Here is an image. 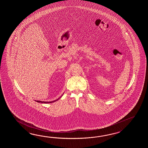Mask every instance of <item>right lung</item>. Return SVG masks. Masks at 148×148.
Returning <instances> with one entry per match:
<instances>
[{
  "instance_id": "1",
  "label": "right lung",
  "mask_w": 148,
  "mask_h": 148,
  "mask_svg": "<svg viewBox=\"0 0 148 148\" xmlns=\"http://www.w3.org/2000/svg\"><path fill=\"white\" fill-rule=\"evenodd\" d=\"M63 95V94H62ZM62 95L59 98H58L56 100H55V101H37L38 103H45V104H47V103H53L54 101H58V100H59V99H60V98L62 96Z\"/></svg>"
}]
</instances>
